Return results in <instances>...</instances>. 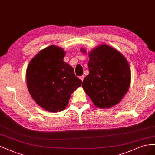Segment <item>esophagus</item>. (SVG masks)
Returning <instances> with one entry per match:
<instances>
[{
	"label": "esophagus",
	"mask_w": 155,
	"mask_h": 155,
	"mask_svg": "<svg viewBox=\"0 0 155 155\" xmlns=\"http://www.w3.org/2000/svg\"><path fill=\"white\" fill-rule=\"evenodd\" d=\"M79 78L81 79L82 81H83V80H84V75H82V76H81V77H79Z\"/></svg>",
	"instance_id": "1"
}]
</instances>
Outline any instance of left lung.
Wrapping results in <instances>:
<instances>
[{
  "mask_svg": "<svg viewBox=\"0 0 155 155\" xmlns=\"http://www.w3.org/2000/svg\"><path fill=\"white\" fill-rule=\"evenodd\" d=\"M89 56V73L82 87L96 106L111 107L120 102L130 86L129 64L120 53L105 44L94 49Z\"/></svg>",
  "mask_w": 155,
  "mask_h": 155,
  "instance_id": "obj_1",
  "label": "left lung"
}]
</instances>
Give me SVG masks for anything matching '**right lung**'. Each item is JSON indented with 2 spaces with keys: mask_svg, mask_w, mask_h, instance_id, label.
<instances>
[{
  "mask_svg": "<svg viewBox=\"0 0 155 155\" xmlns=\"http://www.w3.org/2000/svg\"><path fill=\"white\" fill-rule=\"evenodd\" d=\"M64 56L62 48L48 46L31 60L27 68L29 93L38 105L49 112L64 110L71 93L82 84L73 68L63 61Z\"/></svg>",
  "mask_w": 155,
  "mask_h": 155,
  "instance_id": "1",
  "label": "right lung"
}]
</instances>
